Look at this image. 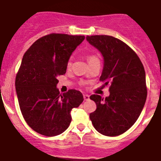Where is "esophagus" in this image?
<instances>
[{
    "label": "esophagus",
    "mask_w": 161,
    "mask_h": 161,
    "mask_svg": "<svg viewBox=\"0 0 161 161\" xmlns=\"http://www.w3.org/2000/svg\"><path fill=\"white\" fill-rule=\"evenodd\" d=\"M83 98H84V101H89V100H90V96L87 94H84Z\"/></svg>",
    "instance_id": "esophagus-1"
}]
</instances>
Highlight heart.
Instances as JSON below:
<instances>
[{
  "label": "heart",
  "mask_w": 161,
  "mask_h": 161,
  "mask_svg": "<svg viewBox=\"0 0 161 161\" xmlns=\"http://www.w3.org/2000/svg\"><path fill=\"white\" fill-rule=\"evenodd\" d=\"M94 59H97V57H94V56H90V57H89V61H90V60H94ZM71 61H69L68 64V67L71 66Z\"/></svg>",
  "instance_id": "obj_1"
}]
</instances>
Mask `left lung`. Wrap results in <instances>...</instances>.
<instances>
[{"label":"left lung","instance_id":"8db88e82","mask_svg":"<svg viewBox=\"0 0 161 161\" xmlns=\"http://www.w3.org/2000/svg\"><path fill=\"white\" fill-rule=\"evenodd\" d=\"M91 46L100 51L104 67L100 80L109 84L105 98L93 94L97 109L90 114L94 128L106 136L127 131L139 117L147 97L146 72L139 57L124 42L108 35L86 36Z\"/></svg>","mask_w":161,"mask_h":161}]
</instances>
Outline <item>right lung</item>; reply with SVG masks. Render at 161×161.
<instances>
[{"label":"right lung","mask_w":161,"mask_h":161,"mask_svg":"<svg viewBox=\"0 0 161 161\" xmlns=\"http://www.w3.org/2000/svg\"><path fill=\"white\" fill-rule=\"evenodd\" d=\"M85 36L50 34L33 43L25 53L15 77L22 115L34 131L48 137L68 129L71 111L83 101L80 91L60 93L59 75L66 73L70 57Z\"/></svg>","instance_id":"1"}]
</instances>
